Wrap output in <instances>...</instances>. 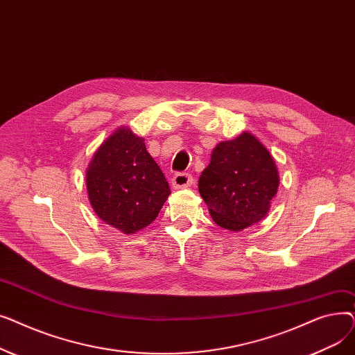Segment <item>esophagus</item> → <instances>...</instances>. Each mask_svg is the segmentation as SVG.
<instances>
[{
    "instance_id": "34e87169",
    "label": "esophagus",
    "mask_w": 355,
    "mask_h": 355,
    "mask_svg": "<svg viewBox=\"0 0 355 355\" xmlns=\"http://www.w3.org/2000/svg\"><path fill=\"white\" fill-rule=\"evenodd\" d=\"M193 182H194L193 175L189 173H177L171 180L173 189H175V190L177 189H187Z\"/></svg>"
}]
</instances>
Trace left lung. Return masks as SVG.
<instances>
[{"instance_id": "1", "label": "left lung", "mask_w": 355, "mask_h": 355, "mask_svg": "<svg viewBox=\"0 0 355 355\" xmlns=\"http://www.w3.org/2000/svg\"><path fill=\"white\" fill-rule=\"evenodd\" d=\"M279 187L276 164L268 149L243 132L220 142L198 180V191L223 229L240 232L262 220Z\"/></svg>"}]
</instances>
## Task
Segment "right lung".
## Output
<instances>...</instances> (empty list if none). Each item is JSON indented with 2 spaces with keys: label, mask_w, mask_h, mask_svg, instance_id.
<instances>
[{
  "label": "right lung",
  "mask_w": 355,
  "mask_h": 355,
  "mask_svg": "<svg viewBox=\"0 0 355 355\" xmlns=\"http://www.w3.org/2000/svg\"><path fill=\"white\" fill-rule=\"evenodd\" d=\"M86 187L101 220L126 234L151 225L171 194L144 139L126 128L101 145L89 164Z\"/></svg>",
  "instance_id": "obj_1"
}]
</instances>
